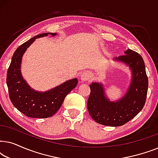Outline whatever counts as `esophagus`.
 I'll return each instance as SVG.
<instances>
[{"instance_id":"esophagus-1","label":"esophagus","mask_w":158,"mask_h":158,"mask_svg":"<svg viewBox=\"0 0 158 158\" xmlns=\"http://www.w3.org/2000/svg\"><path fill=\"white\" fill-rule=\"evenodd\" d=\"M80 76H81V79L82 81H86L90 77V73L89 72H88V71H84V72L81 73Z\"/></svg>"}]
</instances>
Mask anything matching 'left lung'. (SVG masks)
<instances>
[{"mask_svg": "<svg viewBox=\"0 0 158 158\" xmlns=\"http://www.w3.org/2000/svg\"><path fill=\"white\" fill-rule=\"evenodd\" d=\"M125 55L115 57L129 67L132 77L126 94L119 100L111 101L105 96L101 83H92L88 99V110L91 118L98 124L110 127L122 126L143 109L147 98L148 77L142 56L128 49Z\"/></svg>", "mask_w": 158, "mask_h": 158, "instance_id": "8db88e82", "label": "left lung"}]
</instances>
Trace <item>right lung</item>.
<instances>
[{
  "label": "right lung",
  "mask_w": 158,
  "mask_h": 158,
  "mask_svg": "<svg viewBox=\"0 0 158 158\" xmlns=\"http://www.w3.org/2000/svg\"><path fill=\"white\" fill-rule=\"evenodd\" d=\"M56 33H43L30 39L19 46L14 53L8 69L7 83L10 100L13 105L25 116L31 118H48L60 109L67 95L76 87L77 79L73 78L45 92L36 91L23 78L21 64L23 55L36 38Z\"/></svg>",
  "instance_id": "right-lung-1"
}]
</instances>
